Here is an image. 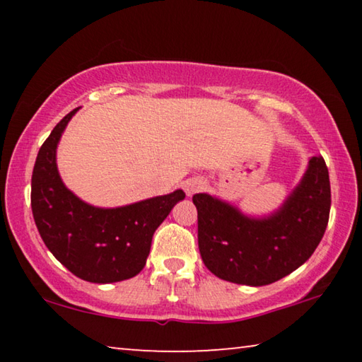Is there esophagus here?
<instances>
[{
    "label": "esophagus",
    "instance_id": "esophagus-1",
    "mask_svg": "<svg viewBox=\"0 0 362 362\" xmlns=\"http://www.w3.org/2000/svg\"><path fill=\"white\" fill-rule=\"evenodd\" d=\"M204 188H206V180L201 179V177H192V179L183 182V189H185V193L188 196H193L196 193L203 192Z\"/></svg>",
    "mask_w": 362,
    "mask_h": 362
}]
</instances>
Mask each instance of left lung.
<instances>
[{"label": "left lung", "mask_w": 362, "mask_h": 362, "mask_svg": "<svg viewBox=\"0 0 362 362\" xmlns=\"http://www.w3.org/2000/svg\"><path fill=\"white\" fill-rule=\"evenodd\" d=\"M198 209V246L217 278L267 286L310 259L322 240L330 212L329 170L322 156L310 159L300 185L267 218H249L206 193L193 196Z\"/></svg>", "instance_id": "left-lung-1"}]
</instances>
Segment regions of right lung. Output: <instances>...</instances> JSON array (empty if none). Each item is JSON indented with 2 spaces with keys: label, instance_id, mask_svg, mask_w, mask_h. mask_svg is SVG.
<instances>
[{
  "label": "right lung",
  "instance_id": "1",
  "mask_svg": "<svg viewBox=\"0 0 362 362\" xmlns=\"http://www.w3.org/2000/svg\"><path fill=\"white\" fill-rule=\"evenodd\" d=\"M75 108L41 145L32 175V212L42 241L75 276L107 284L134 278L150 254L153 233L185 198L182 189L116 209L76 198L60 179L56 148Z\"/></svg>",
  "mask_w": 362,
  "mask_h": 362
}]
</instances>
